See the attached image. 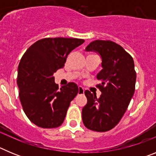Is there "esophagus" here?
I'll use <instances>...</instances> for the list:
<instances>
[{"mask_svg":"<svg viewBox=\"0 0 156 156\" xmlns=\"http://www.w3.org/2000/svg\"><path fill=\"white\" fill-rule=\"evenodd\" d=\"M78 89H79V91H78V94H83L84 93V89H83V87L81 86H79V87H78Z\"/></svg>","mask_w":156,"mask_h":156,"instance_id":"esophagus-1","label":"esophagus"}]
</instances>
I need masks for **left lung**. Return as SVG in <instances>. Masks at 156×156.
I'll use <instances>...</instances> for the list:
<instances>
[{"label":"left lung","mask_w":156,"mask_h":156,"mask_svg":"<svg viewBox=\"0 0 156 156\" xmlns=\"http://www.w3.org/2000/svg\"><path fill=\"white\" fill-rule=\"evenodd\" d=\"M85 51L98 54L102 69L97 75L101 82L98 86L101 92L100 98L84 91L87 103L82 109L83 122L94 131H108L119 123L134 93L137 76L133 59L111 41H94Z\"/></svg>","instance_id":"8db88e82"}]
</instances>
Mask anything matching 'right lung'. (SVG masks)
I'll return each instance as SVG.
<instances>
[{
  "instance_id": "right-lung-1",
  "label": "right lung",
  "mask_w": 156,
  "mask_h": 156,
  "mask_svg": "<svg viewBox=\"0 0 156 156\" xmlns=\"http://www.w3.org/2000/svg\"><path fill=\"white\" fill-rule=\"evenodd\" d=\"M83 42L77 38H44L31 45L22 57L18 67L19 99L27 116L37 126L55 128L64 121L79 89L75 83L58 89L53 75Z\"/></svg>"
}]
</instances>
